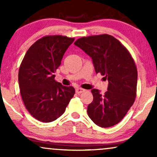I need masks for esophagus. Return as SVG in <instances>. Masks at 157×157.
Wrapping results in <instances>:
<instances>
[{
	"label": "esophagus",
	"mask_w": 157,
	"mask_h": 157,
	"mask_svg": "<svg viewBox=\"0 0 157 157\" xmlns=\"http://www.w3.org/2000/svg\"><path fill=\"white\" fill-rule=\"evenodd\" d=\"M85 91H86V90L83 89H81V88H77V89H76V93L78 94H80L84 92Z\"/></svg>",
	"instance_id": "obj_1"
}]
</instances>
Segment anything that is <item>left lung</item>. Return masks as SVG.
<instances>
[{
	"label": "left lung",
	"mask_w": 157,
	"mask_h": 157,
	"mask_svg": "<svg viewBox=\"0 0 157 157\" xmlns=\"http://www.w3.org/2000/svg\"><path fill=\"white\" fill-rule=\"evenodd\" d=\"M75 45L91 57L96 73L109 81L104 94L91 90L94 99L88 106V115L100 127L117 125L136 98L137 70L132 57L117 39L106 34L81 37Z\"/></svg>",
	"instance_id": "left-lung-1"
}]
</instances>
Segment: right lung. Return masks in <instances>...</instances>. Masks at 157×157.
Masks as SVG:
<instances>
[{"label": "right lung", "instance_id": "add662e5", "mask_svg": "<svg viewBox=\"0 0 157 157\" xmlns=\"http://www.w3.org/2000/svg\"><path fill=\"white\" fill-rule=\"evenodd\" d=\"M74 40L66 36H46L32 45L23 57L18 72L20 91L26 109L39 121L60 117L74 97L72 86H63L54 75Z\"/></svg>", "mask_w": 157, "mask_h": 157}]
</instances>
